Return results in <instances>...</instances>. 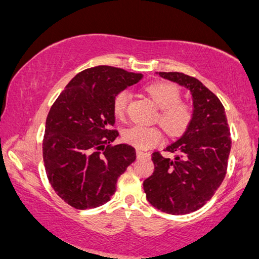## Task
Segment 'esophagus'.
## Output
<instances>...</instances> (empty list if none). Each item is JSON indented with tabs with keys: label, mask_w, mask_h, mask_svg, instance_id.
Segmentation results:
<instances>
[{
	"label": "esophagus",
	"mask_w": 259,
	"mask_h": 259,
	"mask_svg": "<svg viewBox=\"0 0 259 259\" xmlns=\"http://www.w3.org/2000/svg\"><path fill=\"white\" fill-rule=\"evenodd\" d=\"M136 154H137L138 159H140V158H149V157H150V153H148V152H143V151H141V150H137Z\"/></svg>",
	"instance_id": "34e87169"
}]
</instances>
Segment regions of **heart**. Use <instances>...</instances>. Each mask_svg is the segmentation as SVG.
<instances>
[{"mask_svg":"<svg viewBox=\"0 0 259 259\" xmlns=\"http://www.w3.org/2000/svg\"><path fill=\"white\" fill-rule=\"evenodd\" d=\"M145 92L160 109L156 119L172 137L185 134L194 118V108L191 102L181 100V91L177 84L167 81H156L145 87ZM130 93L119 91L113 100V113L119 119L125 117ZM163 131L158 126L133 125L123 133V140L136 149L146 150L163 142Z\"/></svg>","mask_w":259,"mask_h":259,"instance_id":"obj_1","label":"heart"}]
</instances>
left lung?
<instances>
[{"label": "left lung", "instance_id": "8db88e82", "mask_svg": "<svg viewBox=\"0 0 259 259\" xmlns=\"http://www.w3.org/2000/svg\"><path fill=\"white\" fill-rule=\"evenodd\" d=\"M161 78L191 92L194 106L192 124L165 151L152 153L154 172L144 180L148 201L164 213L190 214L206 204L222 184L231 149L225 107L201 81L179 72H159Z\"/></svg>", "mask_w": 259, "mask_h": 259}]
</instances>
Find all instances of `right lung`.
<instances>
[{
  "label": "right lung",
  "mask_w": 259,
  "mask_h": 259,
  "mask_svg": "<svg viewBox=\"0 0 259 259\" xmlns=\"http://www.w3.org/2000/svg\"><path fill=\"white\" fill-rule=\"evenodd\" d=\"M141 73L111 66L84 69L69 81L49 111L43 140L45 171L60 199L75 209L102 206L118 177L136 159L131 145H111L118 131L114 96L137 83Z\"/></svg>",
  "instance_id": "right-lung-1"
}]
</instances>
